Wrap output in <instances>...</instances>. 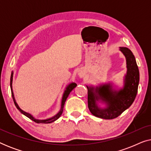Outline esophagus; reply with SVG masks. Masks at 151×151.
<instances>
[{
  "mask_svg": "<svg viewBox=\"0 0 151 151\" xmlns=\"http://www.w3.org/2000/svg\"><path fill=\"white\" fill-rule=\"evenodd\" d=\"M79 76L80 77H82V76H83V74H82V73H79Z\"/></svg>",
  "mask_w": 151,
  "mask_h": 151,
  "instance_id": "1",
  "label": "esophagus"
}]
</instances>
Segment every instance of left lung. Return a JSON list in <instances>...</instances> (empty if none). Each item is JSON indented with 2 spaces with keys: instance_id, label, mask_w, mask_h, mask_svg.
<instances>
[{
  "instance_id": "obj_1",
  "label": "left lung",
  "mask_w": 151,
  "mask_h": 151,
  "mask_svg": "<svg viewBox=\"0 0 151 151\" xmlns=\"http://www.w3.org/2000/svg\"><path fill=\"white\" fill-rule=\"evenodd\" d=\"M127 60V73L125 76L124 86L119 91H113L112 85L106 84L97 86H86L88 89V107L91 113L100 118L111 119L116 118L124 111L129 108L137 96L139 81V69L135 56L127 47L119 48ZM102 100L107 106L100 109L96 101Z\"/></svg>"
}]
</instances>
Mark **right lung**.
I'll list each match as a JSON object with an SVG mask.
<instances>
[{"label":"right lung","mask_w":151,"mask_h":151,"mask_svg":"<svg viewBox=\"0 0 151 151\" xmlns=\"http://www.w3.org/2000/svg\"><path fill=\"white\" fill-rule=\"evenodd\" d=\"M13 71L12 72V74H11V78H10V87H11V91H12V98H13V100H14V104H15V106H16V108H17L18 110L20 113H22V114L25 115L27 117H29L30 119H32L36 123H42V124H48V123H51L53 122H54L56 120L59 118L60 117V115H62V113H63V109H64V105H65V101L67 100V98H68V96H69V95L70 93V92L74 88L76 87V86H77V84L76 83H71L69 85L67 86V87L66 88V90L65 93H64L63 94V100H62V104H61V109L60 111H59L57 115H55L54 117H51V118H49V119H43V120H40V119H36V118H34V117L32 116V115H30L29 113L25 112V111H22V109H20V107L18 106V105L17 103H16V100H15V98H14V93H13V90H12V80H13Z\"/></svg>","instance_id":"right-lung-1"}]
</instances>
